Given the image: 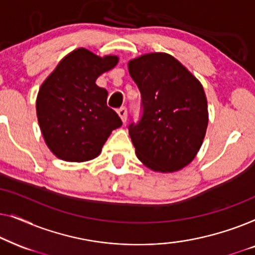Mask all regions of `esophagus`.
Masks as SVG:
<instances>
[{
	"label": "esophagus",
	"mask_w": 255,
	"mask_h": 255,
	"mask_svg": "<svg viewBox=\"0 0 255 255\" xmlns=\"http://www.w3.org/2000/svg\"><path fill=\"white\" fill-rule=\"evenodd\" d=\"M117 114L120 115L122 122H123V123H125V122H127V118H128V110H127V108L123 107V108H121V109H118Z\"/></svg>",
	"instance_id": "1"
}]
</instances>
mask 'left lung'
I'll return each mask as SVG.
<instances>
[{"mask_svg":"<svg viewBox=\"0 0 255 255\" xmlns=\"http://www.w3.org/2000/svg\"><path fill=\"white\" fill-rule=\"evenodd\" d=\"M128 67L144 108L141 120L128 127L135 154L154 172H179L197 155L207 132L203 86L186 66L163 52L131 59Z\"/></svg>","mask_w":255,"mask_h":255,"instance_id":"8db88e82","label":"left lung"}]
</instances>
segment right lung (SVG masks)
Wrapping results in <instances>:
<instances>
[{"mask_svg":"<svg viewBox=\"0 0 255 255\" xmlns=\"http://www.w3.org/2000/svg\"><path fill=\"white\" fill-rule=\"evenodd\" d=\"M118 60L117 55L100 57L76 48L41 83L36 100L38 123L57 158L71 162L96 158L111 132L122 127L120 116L107 106L108 92L96 85Z\"/></svg>","mask_w":255,"mask_h":255,"instance_id":"add662e5","label":"right lung"}]
</instances>
